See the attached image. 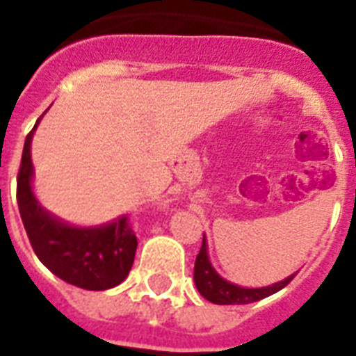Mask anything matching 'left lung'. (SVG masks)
<instances>
[{
	"instance_id": "obj_1",
	"label": "left lung",
	"mask_w": 356,
	"mask_h": 356,
	"mask_svg": "<svg viewBox=\"0 0 356 356\" xmlns=\"http://www.w3.org/2000/svg\"><path fill=\"white\" fill-rule=\"evenodd\" d=\"M296 275V273H293ZM293 275L286 277L284 281H279L275 284L262 288H243L233 284V282L225 281L214 268H212L211 260H209V251H207V240L203 236V243L197 257H195L194 266V282L200 293L207 301L214 305H248L260 301V299L268 298L271 293L279 292L286 286L288 282L292 281Z\"/></svg>"
}]
</instances>
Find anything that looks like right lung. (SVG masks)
<instances>
[{"label":"right lung","instance_id":"right-lung-1","mask_svg":"<svg viewBox=\"0 0 356 356\" xmlns=\"http://www.w3.org/2000/svg\"><path fill=\"white\" fill-rule=\"evenodd\" d=\"M36 125L25 138L16 181L19 216L33 251L47 270L74 286L97 292L118 286L131 271L138 245L127 216L99 227H74L44 211L31 186V140Z\"/></svg>","mask_w":356,"mask_h":356}]
</instances>
